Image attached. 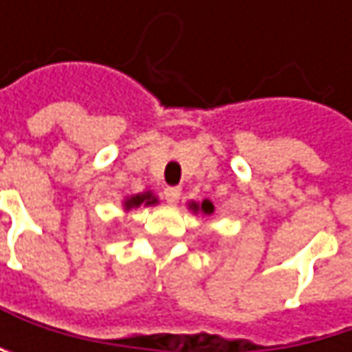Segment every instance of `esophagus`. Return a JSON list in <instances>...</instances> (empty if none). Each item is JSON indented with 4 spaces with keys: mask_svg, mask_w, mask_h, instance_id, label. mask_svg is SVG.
<instances>
[{
    "mask_svg": "<svg viewBox=\"0 0 352 352\" xmlns=\"http://www.w3.org/2000/svg\"><path fill=\"white\" fill-rule=\"evenodd\" d=\"M163 197L167 199V204H177V199L181 197V187H165Z\"/></svg>",
    "mask_w": 352,
    "mask_h": 352,
    "instance_id": "obj_1",
    "label": "esophagus"
}]
</instances>
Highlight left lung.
Listing matches in <instances>:
<instances>
[{
    "label": "left lung",
    "instance_id": "1",
    "mask_svg": "<svg viewBox=\"0 0 352 352\" xmlns=\"http://www.w3.org/2000/svg\"><path fill=\"white\" fill-rule=\"evenodd\" d=\"M193 210H201L204 214H212V212H214V206H212V201L206 199V201H201V206H195V204H193Z\"/></svg>",
    "mask_w": 352,
    "mask_h": 352
}]
</instances>
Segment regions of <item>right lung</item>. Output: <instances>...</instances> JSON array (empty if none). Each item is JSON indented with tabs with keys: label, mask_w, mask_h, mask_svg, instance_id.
Instances as JSON below:
<instances>
[{
	"label": "right lung",
	"mask_w": 352,
	"mask_h": 352,
	"mask_svg": "<svg viewBox=\"0 0 352 352\" xmlns=\"http://www.w3.org/2000/svg\"><path fill=\"white\" fill-rule=\"evenodd\" d=\"M140 204H144V206H151V204H157V199L153 197V193H151V191H146V193L134 195V197H130V199H126V201H124L126 210H130V208H138Z\"/></svg>",
	"instance_id": "1"
}]
</instances>
